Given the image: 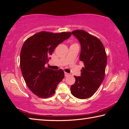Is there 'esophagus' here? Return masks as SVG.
Listing matches in <instances>:
<instances>
[{
    "label": "esophagus",
    "mask_w": 129,
    "mask_h": 129,
    "mask_svg": "<svg viewBox=\"0 0 129 129\" xmlns=\"http://www.w3.org/2000/svg\"><path fill=\"white\" fill-rule=\"evenodd\" d=\"M69 75V73H68L67 72H65V77H67V76H68Z\"/></svg>",
    "instance_id": "34e87169"
}]
</instances>
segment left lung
Here are the masks:
<instances>
[{
  "instance_id": "8db88e82",
  "label": "left lung",
  "mask_w": 129,
  "mask_h": 129,
  "mask_svg": "<svg viewBox=\"0 0 129 129\" xmlns=\"http://www.w3.org/2000/svg\"><path fill=\"white\" fill-rule=\"evenodd\" d=\"M81 44L80 61L84 67L81 70V76H74L75 84L71 87L73 96L79 99H86L94 94L105 77L107 56L103 44L96 37L84 30L72 32Z\"/></svg>"
}]
</instances>
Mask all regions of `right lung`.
Returning a JSON list of instances; mask_svg holds the SVG:
<instances>
[{
	"mask_svg": "<svg viewBox=\"0 0 129 129\" xmlns=\"http://www.w3.org/2000/svg\"><path fill=\"white\" fill-rule=\"evenodd\" d=\"M70 32H40L24 43L20 52V65L24 80L30 91L39 97L47 99L55 93L58 83L64 78L62 69L45 68L50 55L58 44L70 38Z\"/></svg>",
	"mask_w": 129,
	"mask_h": 129,
	"instance_id": "1",
	"label": "right lung"
}]
</instances>
